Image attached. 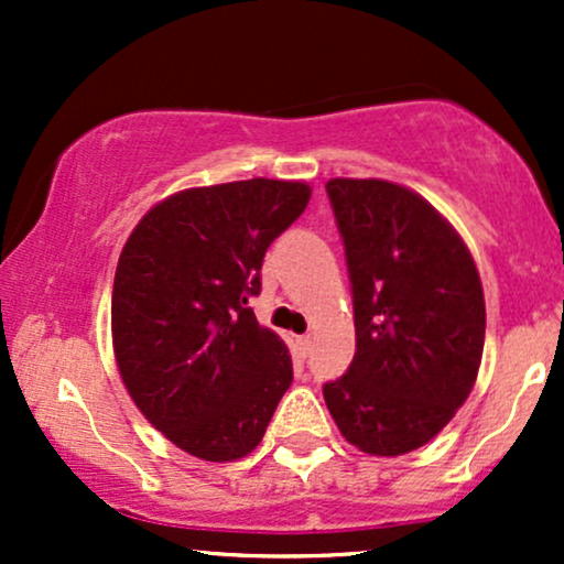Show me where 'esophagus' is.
<instances>
[{
    "label": "esophagus",
    "mask_w": 564,
    "mask_h": 564,
    "mask_svg": "<svg viewBox=\"0 0 564 564\" xmlns=\"http://www.w3.org/2000/svg\"><path fill=\"white\" fill-rule=\"evenodd\" d=\"M296 349H300L302 358H307V355L313 352V336H310V334L296 336Z\"/></svg>",
    "instance_id": "34e87169"
}]
</instances>
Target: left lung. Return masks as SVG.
I'll use <instances>...</instances> for the list:
<instances>
[{
    "label": "left lung",
    "instance_id": "1",
    "mask_svg": "<svg viewBox=\"0 0 564 564\" xmlns=\"http://www.w3.org/2000/svg\"><path fill=\"white\" fill-rule=\"evenodd\" d=\"M326 193L345 243L355 358L323 398L347 443L403 456L430 443L475 387L480 275L458 232L408 187L336 177Z\"/></svg>",
    "mask_w": 564,
    "mask_h": 564
}]
</instances>
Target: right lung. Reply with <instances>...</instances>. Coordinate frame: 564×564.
Wrapping results in <instances>:
<instances>
[{"mask_svg":"<svg viewBox=\"0 0 564 564\" xmlns=\"http://www.w3.org/2000/svg\"><path fill=\"white\" fill-rule=\"evenodd\" d=\"M310 185L241 180L174 193L132 230L113 278V352L134 405L204 462L260 445L291 355L246 307L268 246L302 215Z\"/></svg>","mask_w":564,"mask_h":564,"instance_id":"add662e5","label":"right lung"}]
</instances>
